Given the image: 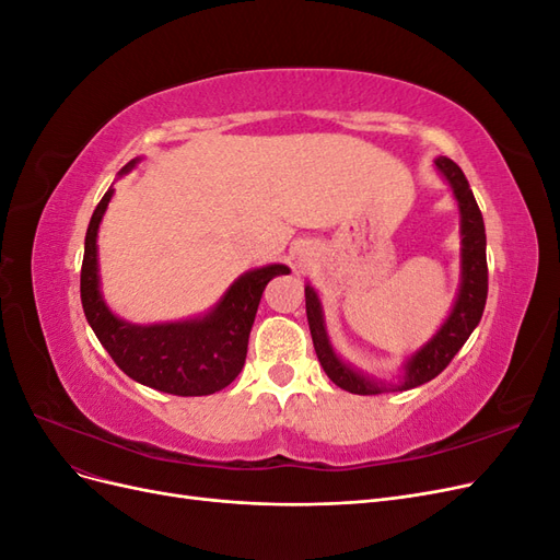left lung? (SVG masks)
Returning a JSON list of instances; mask_svg holds the SVG:
<instances>
[{
	"mask_svg": "<svg viewBox=\"0 0 560 560\" xmlns=\"http://www.w3.org/2000/svg\"><path fill=\"white\" fill-rule=\"evenodd\" d=\"M434 163L439 167V173L448 179L463 214V284L453 306V313L444 322V327L436 331V336L425 348L413 354L409 364H406V376L401 385H393L389 389H411L442 374L455 358V352L465 346L474 327L479 325L486 308L488 264H486V229H483L481 210L460 167L446 156H439ZM306 315H308L317 360L334 385L348 389L352 395L385 393L387 389L385 385L364 378L362 374H358V371H352L348 364H343L336 358L329 346L325 322H322L319 299L313 292V287H306Z\"/></svg>",
	"mask_w": 560,
	"mask_h": 560,
	"instance_id": "left-lung-1",
	"label": "left lung"
}]
</instances>
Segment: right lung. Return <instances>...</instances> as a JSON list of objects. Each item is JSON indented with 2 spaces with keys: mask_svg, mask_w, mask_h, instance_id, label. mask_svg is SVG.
I'll use <instances>...</instances> for the list:
<instances>
[{
  "mask_svg": "<svg viewBox=\"0 0 560 560\" xmlns=\"http://www.w3.org/2000/svg\"><path fill=\"white\" fill-rule=\"evenodd\" d=\"M130 161L121 173H128ZM112 189L97 202L86 231L81 264V303L97 341L126 376L147 387L177 397H202L226 387L241 374L247 358V338L266 284L290 273L282 264L249 270L231 284L219 306L200 319L173 325L138 327L112 315L100 296L97 226Z\"/></svg>",
  "mask_w": 560,
  "mask_h": 560,
  "instance_id": "obj_1",
  "label": "right lung"
}]
</instances>
